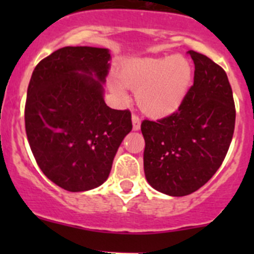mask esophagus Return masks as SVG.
<instances>
[{"instance_id":"34e87169","label":"esophagus","mask_w":254,"mask_h":254,"mask_svg":"<svg viewBox=\"0 0 254 254\" xmlns=\"http://www.w3.org/2000/svg\"><path fill=\"white\" fill-rule=\"evenodd\" d=\"M131 120H132V129L140 130V127H141V122H140V118L137 117L136 114H132Z\"/></svg>"}]
</instances>
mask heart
<instances>
[{"label": "heart", "mask_w": 254, "mask_h": 254, "mask_svg": "<svg viewBox=\"0 0 254 254\" xmlns=\"http://www.w3.org/2000/svg\"><path fill=\"white\" fill-rule=\"evenodd\" d=\"M118 78H111L109 88L127 101V88L136 91V101L143 113L152 118L175 114L186 101L193 79V70L182 56L139 58L127 61Z\"/></svg>", "instance_id": "obj_1"}]
</instances>
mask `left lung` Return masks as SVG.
<instances>
[{"label": "left lung", "instance_id": "1", "mask_svg": "<svg viewBox=\"0 0 254 254\" xmlns=\"http://www.w3.org/2000/svg\"><path fill=\"white\" fill-rule=\"evenodd\" d=\"M194 83L175 114L143 120V171L148 184L172 196L198 190L216 173L235 130L234 96L226 72L207 56L189 50Z\"/></svg>", "mask_w": 254, "mask_h": 254}]
</instances>
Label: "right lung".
<instances>
[{"label":"right lung","mask_w":254,"mask_h":254,"mask_svg":"<svg viewBox=\"0 0 254 254\" xmlns=\"http://www.w3.org/2000/svg\"><path fill=\"white\" fill-rule=\"evenodd\" d=\"M108 49L65 47L43 59L32 73L25 102V131L45 176L68 191L103 184L131 113L109 108L103 83Z\"/></svg>","instance_id":"obj_1"}]
</instances>
